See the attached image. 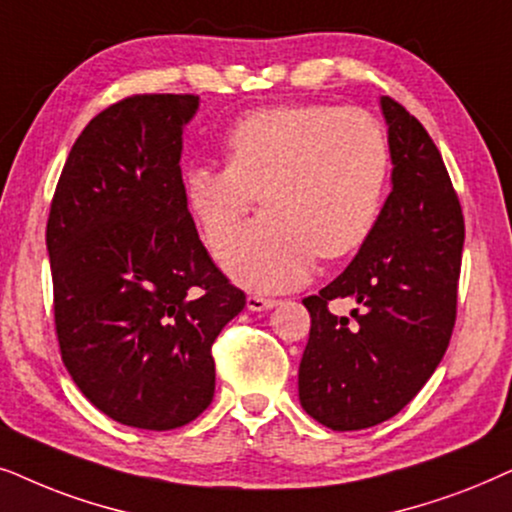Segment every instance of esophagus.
Instances as JSON below:
<instances>
[{"mask_svg":"<svg viewBox=\"0 0 512 512\" xmlns=\"http://www.w3.org/2000/svg\"><path fill=\"white\" fill-rule=\"evenodd\" d=\"M245 304H248L250 311H267V309H274V306H278V299L262 297V295H248Z\"/></svg>","mask_w":512,"mask_h":512,"instance_id":"1","label":"esophagus"}]
</instances>
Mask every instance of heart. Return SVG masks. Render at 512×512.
Masks as SVG:
<instances>
[{
  "instance_id": "obj_1",
  "label": "heart",
  "mask_w": 512,
  "mask_h": 512,
  "mask_svg": "<svg viewBox=\"0 0 512 512\" xmlns=\"http://www.w3.org/2000/svg\"><path fill=\"white\" fill-rule=\"evenodd\" d=\"M227 166L185 175L187 201L220 250L260 196L264 213L222 252L224 269L252 290L302 283L320 260L351 255L372 234L391 152L363 109L325 105L257 109L224 140Z\"/></svg>"
}]
</instances>
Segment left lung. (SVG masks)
Listing matches in <instances>:
<instances>
[{
	"label": "left lung",
	"instance_id": "obj_1",
	"mask_svg": "<svg viewBox=\"0 0 512 512\" xmlns=\"http://www.w3.org/2000/svg\"><path fill=\"white\" fill-rule=\"evenodd\" d=\"M388 124L393 189L353 262L304 299L311 332L299 363V403L332 431H360L398 414L445 356L456 320L463 213L426 128L393 98ZM361 304L353 321L326 309Z\"/></svg>",
	"mask_w": 512,
	"mask_h": 512
}]
</instances>
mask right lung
Returning a JSON list of instances; mask_svg holds the SVG:
<instances>
[{
	"label": "right lung",
	"instance_id": "obj_1",
	"mask_svg": "<svg viewBox=\"0 0 512 512\" xmlns=\"http://www.w3.org/2000/svg\"><path fill=\"white\" fill-rule=\"evenodd\" d=\"M199 95L142 93L91 119L46 224L63 363L109 419L170 431L213 403V344L245 306L187 208L182 128Z\"/></svg>",
	"mask_w": 512,
	"mask_h": 512
}]
</instances>
